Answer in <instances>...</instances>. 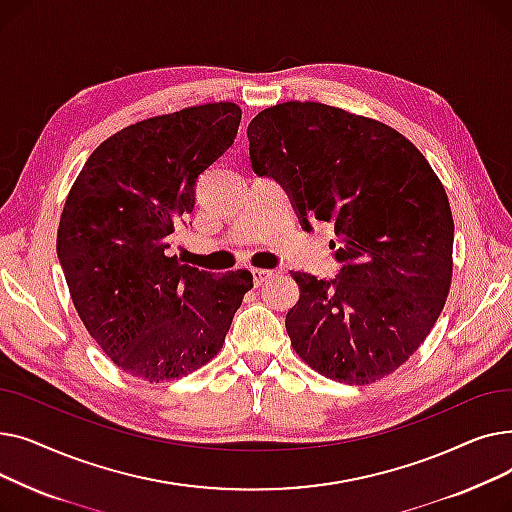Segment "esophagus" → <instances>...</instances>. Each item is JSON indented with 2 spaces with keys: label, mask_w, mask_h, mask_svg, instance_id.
Listing matches in <instances>:
<instances>
[{
  "label": "esophagus",
  "mask_w": 512,
  "mask_h": 512,
  "mask_svg": "<svg viewBox=\"0 0 512 512\" xmlns=\"http://www.w3.org/2000/svg\"><path fill=\"white\" fill-rule=\"evenodd\" d=\"M251 274H253V284L261 286L263 282H267V278H272L274 272H270V270H257V267H255V270H251Z\"/></svg>",
  "instance_id": "obj_1"
}]
</instances>
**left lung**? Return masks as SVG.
<instances>
[{"instance_id": "1", "label": "left lung", "mask_w": 512, "mask_h": 512, "mask_svg": "<svg viewBox=\"0 0 512 512\" xmlns=\"http://www.w3.org/2000/svg\"><path fill=\"white\" fill-rule=\"evenodd\" d=\"M247 137L253 172L284 186L301 226L336 232V278L292 274V348L342 384L384 378L423 344L448 297L454 222L440 178L394 128L324 103L267 107Z\"/></svg>"}]
</instances>
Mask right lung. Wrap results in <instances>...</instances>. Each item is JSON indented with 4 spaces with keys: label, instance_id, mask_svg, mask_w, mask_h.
Masks as SVG:
<instances>
[{
    "label": "right lung",
    "instance_id": "obj_1",
    "mask_svg": "<svg viewBox=\"0 0 512 512\" xmlns=\"http://www.w3.org/2000/svg\"><path fill=\"white\" fill-rule=\"evenodd\" d=\"M240 107L205 103L105 139L72 184L58 259L85 328L120 369L164 382L220 353L251 272L215 278L168 257L199 176L234 143Z\"/></svg>",
    "mask_w": 512,
    "mask_h": 512
}]
</instances>
